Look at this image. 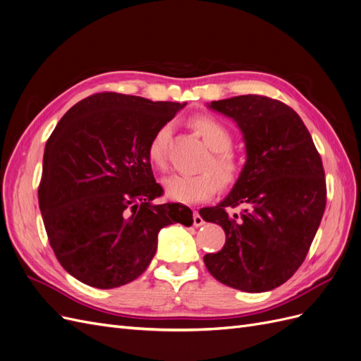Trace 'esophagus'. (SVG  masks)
Masks as SVG:
<instances>
[{
	"label": "esophagus",
	"instance_id": "1",
	"mask_svg": "<svg viewBox=\"0 0 361 361\" xmlns=\"http://www.w3.org/2000/svg\"><path fill=\"white\" fill-rule=\"evenodd\" d=\"M204 225V219L200 216V213L195 212L193 213V226H202Z\"/></svg>",
	"mask_w": 361,
	"mask_h": 361
}]
</instances>
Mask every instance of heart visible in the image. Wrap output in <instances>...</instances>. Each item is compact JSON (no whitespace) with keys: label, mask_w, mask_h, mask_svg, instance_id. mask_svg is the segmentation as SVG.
<instances>
[{"label":"heart","mask_w":361,"mask_h":361,"mask_svg":"<svg viewBox=\"0 0 361 361\" xmlns=\"http://www.w3.org/2000/svg\"><path fill=\"white\" fill-rule=\"evenodd\" d=\"M192 126L204 139L205 145L213 151L212 157L205 160L202 172L193 176L176 173L165 180V190L171 200L183 204H195L207 201L220 190V183L232 185L240 176V164L231 153L232 135L226 126L213 117H196ZM171 123L161 124L151 136L147 147V157L154 168L165 171L168 168L166 148L171 137Z\"/></svg>","instance_id":"obj_1"}]
</instances>
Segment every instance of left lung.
I'll list each match as a JSON object with an SVG mask.
<instances>
[{
    "label": "left lung",
    "instance_id": "left-lung-1",
    "mask_svg": "<svg viewBox=\"0 0 361 361\" xmlns=\"http://www.w3.org/2000/svg\"><path fill=\"white\" fill-rule=\"evenodd\" d=\"M210 108L237 123L247 160L225 200L200 210L226 234L222 250L204 262L219 282L264 293L293 277L315 238L327 202L322 160L298 114L281 100L247 94ZM238 204L243 212L229 216L227 208Z\"/></svg>",
    "mask_w": 361,
    "mask_h": 361
}]
</instances>
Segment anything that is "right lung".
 Instances as JSON below:
<instances>
[{
  "instance_id": "add662e5",
  "label": "right lung",
  "mask_w": 361,
  "mask_h": 361,
  "mask_svg": "<svg viewBox=\"0 0 361 361\" xmlns=\"http://www.w3.org/2000/svg\"><path fill=\"white\" fill-rule=\"evenodd\" d=\"M184 104L97 92L76 103L44 147L39 207L63 269L85 285L111 289L135 281L153 259L157 234L190 226L193 213L164 195L147 147Z\"/></svg>"
}]
</instances>
